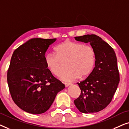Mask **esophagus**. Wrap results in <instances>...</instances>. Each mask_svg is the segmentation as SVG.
<instances>
[{
    "mask_svg": "<svg viewBox=\"0 0 129 129\" xmlns=\"http://www.w3.org/2000/svg\"><path fill=\"white\" fill-rule=\"evenodd\" d=\"M64 85H65V87H68L69 86L71 85V83H65Z\"/></svg>",
    "mask_w": 129,
    "mask_h": 129,
    "instance_id": "34e87169",
    "label": "esophagus"
}]
</instances>
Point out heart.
I'll list each match as a JSON object with an SVG mask.
<instances>
[{
    "label": "heart",
    "mask_w": 129,
    "mask_h": 129,
    "mask_svg": "<svg viewBox=\"0 0 129 129\" xmlns=\"http://www.w3.org/2000/svg\"><path fill=\"white\" fill-rule=\"evenodd\" d=\"M55 52L46 55V66L51 73L59 76L63 70V62L68 61L69 70L61 76V79L65 82L87 76L94 68L96 53L91 46L66 40L56 47Z\"/></svg>",
    "instance_id": "obj_1"
}]
</instances>
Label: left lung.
Returning a JSON list of instances; mask_svg holds the SVG:
<instances>
[{
    "label": "left lung",
    "instance_id": "obj_1",
    "mask_svg": "<svg viewBox=\"0 0 129 129\" xmlns=\"http://www.w3.org/2000/svg\"><path fill=\"white\" fill-rule=\"evenodd\" d=\"M75 39L90 44L95 50L96 62L89 76L77 83L81 93L74 103L83 113L98 112L110 103L119 83L116 53L108 43L96 35H86Z\"/></svg>",
    "mask_w": 129,
    "mask_h": 129
}]
</instances>
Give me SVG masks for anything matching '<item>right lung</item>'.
Returning a JSON list of instances; mask_svg holds the SVG:
<instances>
[{"instance_id":"obj_1","label":"right lung","mask_w":129,"mask_h":129,"mask_svg":"<svg viewBox=\"0 0 129 129\" xmlns=\"http://www.w3.org/2000/svg\"><path fill=\"white\" fill-rule=\"evenodd\" d=\"M56 39L32 38L14 51L8 70V83L12 98L22 110L43 113L56 95L65 88L46 66L45 53Z\"/></svg>"}]
</instances>
